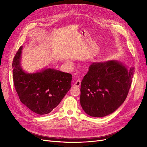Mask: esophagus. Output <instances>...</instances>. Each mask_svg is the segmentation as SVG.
Segmentation results:
<instances>
[{
	"mask_svg": "<svg viewBox=\"0 0 147 147\" xmlns=\"http://www.w3.org/2000/svg\"><path fill=\"white\" fill-rule=\"evenodd\" d=\"M80 84H81L80 80H78L76 81V82H75L74 84V85L75 86H76V87H79V86H80Z\"/></svg>",
	"mask_w": 147,
	"mask_h": 147,
	"instance_id": "1",
	"label": "esophagus"
}]
</instances>
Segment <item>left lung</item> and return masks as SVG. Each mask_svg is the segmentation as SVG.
Returning a JSON list of instances; mask_svg holds the SVG:
<instances>
[{"label": "left lung", "instance_id": "1", "mask_svg": "<svg viewBox=\"0 0 147 147\" xmlns=\"http://www.w3.org/2000/svg\"><path fill=\"white\" fill-rule=\"evenodd\" d=\"M134 69L115 60L92 63L81 83L80 102L84 112L102 117L116 110L127 96Z\"/></svg>", "mask_w": 147, "mask_h": 147}]
</instances>
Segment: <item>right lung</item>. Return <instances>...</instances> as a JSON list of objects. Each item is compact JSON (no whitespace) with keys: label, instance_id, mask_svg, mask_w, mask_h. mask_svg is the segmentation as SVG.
Here are the masks:
<instances>
[{"label":"right lung","instance_id":"obj_1","mask_svg":"<svg viewBox=\"0 0 147 147\" xmlns=\"http://www.w3.org/2000/svg\"><path fill=\"white\" fill-rule=\"evenodd\" d=\"M22 46L13 59V80L21 102L40 115L51 112L71 87L72 75L53 68L28 73L21 66Z\"/></svg>","mask_w":147,"mask_h":147}]
</instances>
